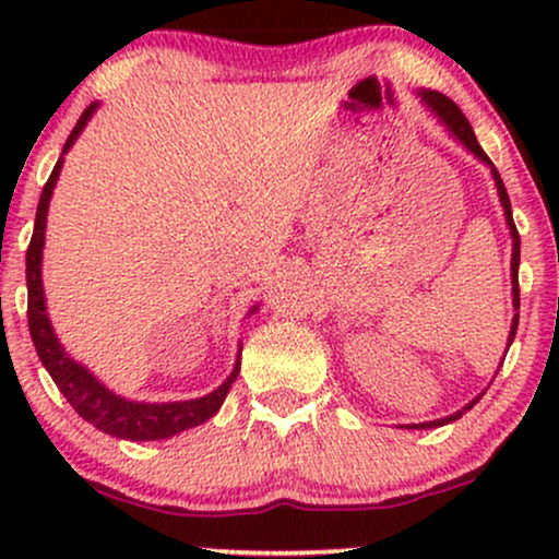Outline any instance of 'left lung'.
<instances>
[{
    "mask_svg": "<svg viewBox=\"0 0 559 559\" xmlns=\"http://www.w3.org/2000/svg\"><path fill=\"white\" fill-rule=\"evenodd\" d=\"M415 94H418V99L423 102V107H426V110L431 112L433 118L439 120V123L447 128V133H449V136H452L454 141H457V144L463 146V150L471 152V155L476 157L478 163H484L486 168H489L491 178H493V186H497L499 204H502L504 223H507V228H510V239H512V258H510V284H512V310H515V316H512L510 333H507V349H510L512 338H515V331H518V307H521V292H518V267H521V236H518V228H515V223H512V207H510V197H507V189H504L502 178H499L497 168H493V163H491L489 157H486V152L480 150V144H478V139H476V133H473V128H471V123H467V118H465V115H463V110H460V107L454 105V102L449 99V96L439 94V92H431V88H418V92H415ZM507 349H504V355H507ZM499 365H502V362H499ZM497 370H499V368H497ZM486 389H489V386H486ZM486 389L480 391L478 396H473V400L467 402L465 407H460L457 413L447 415V418H439V420H426V423H409V426H402V428H407V431H420V428H439V426H447V423H454V420H460V418H463V415L467 413V409H471V407H476L480 396L486 394Z\"/></svg>",
    "mask_w": 559,
    "mask_h": 559,
    "instance_id": "8db88e82",
    "label": "left lung"
}]
</instances>
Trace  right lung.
<instances>
[{
	"label": "right lung",
	"mask_w": 559,
	"mask_h": 559,
	"mask_svg": "<svg viewBox=\"0 0 559 559\" xmlns=\"http://www.w3.org/2000/svg\"><path fill=\"white\" fill-rule=\"evenodd\" d=\"M96 110H99V102H92V105L86 107V112L79 118L73 133H70L66 146H62V155L57 159L52 176H49L47 186H44L41 199H38L34 236H31L28 254H25L31 338H34L38 360H41L44 368H47V373L52 376V381L57 383V389H60L62 396L73 404V409L83 420L92 423V426L99 428L102 433L115 436V439H128V441L170 439V436L189 431V428L194 426H202L204 420H210L217 409H221L230 383L236 381V376H239L241 370V342H239V352H236L234 370H230L226 381H223L215 391H210V394L197 396V400H183V402H136V400H126V396L115 394V391L107 389L105 383H102L99 378L86 368V365L73 360V357L66 352V346H62L60 338H57L52 320H49L47 294H44V281H41L49 202H52L55 186L62 173V165H66V155L73 150V144L79 141L83 128L88 126V120L94 118ZM258 310L260 305L249 307L247 318L254 316Z\"/></svg>",
	"instance_id": "1"
}]
</instances>
